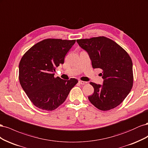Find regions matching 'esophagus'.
<instances>
[{
  "instance_id": "obj_1",
  "label": "esophagus",
  "mask_w": 148,
  "mask_h": 148,
  "mask_svg": "<svg viewBox=\"0 0 148 148\" xmlns=\"http://www.w3.org/2000/svg\"><path fill=\"white\" fill-rule=\"evenodd\" d=\"M79 83L81 84H82V85H84V84H86L87 83H88V82H84V81H81V80H79Z\"/></svg>"
}]
</instances>
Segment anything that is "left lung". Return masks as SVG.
I'll return each instance as SVG.
<instances>
[{"mask_svg": "<svg viewBox=\"0 0 148 148\" xmlns=\"http://www.w3.org/2000/svg\"><path fill=\"white\" fill-rule=\"evenodd\" d=\"M86 50L93 69L102 70L103 84L90 82L94 93L89 101L102 111L120 105L130 92L133 84V64L129 54L117 43L105 36L77 39Z\"/></svg>", "mask_w": 148, "mask_h": 148, "instance_id": "1", "label": "left lung"}]
</instances>
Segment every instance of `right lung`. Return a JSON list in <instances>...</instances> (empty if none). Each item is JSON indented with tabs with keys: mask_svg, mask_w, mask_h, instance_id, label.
<instances>
[{
	"mask_svg": "<svg viewBox=\"0 0 148 148\" xmlns=\"http://www.w3.org/2000/svg\"><path fill=\"white\" fill-rule=\"evenodd\" d=\"M76 41L48 38L31 47L19 64V81L31 102L38 108L55 110L66 99L78 83L54 77L56 69L64 63V58Z\"/></svg>",
	"mask_w": 148,
	"mask_h": 148,
	"instance_id": "add662e5",
	"label": "right lung"
}]
</instances>
